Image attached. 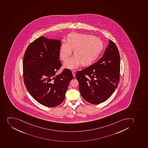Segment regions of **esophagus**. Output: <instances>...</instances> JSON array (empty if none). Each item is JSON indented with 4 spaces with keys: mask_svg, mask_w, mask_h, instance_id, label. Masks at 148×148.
Wrapping results in <instances>:
<instances>
[{
    "mask_svg": "<svg viewBox=\"0 0 148 148\" xmlns=\"http://www.w3.org/2000/svg\"><path fill=\"white\" fill-rule=\"evenodd\" d=\"M72 74L73 75V77H75V74H76V71H75V70H73V71H72Z\"/></svg>",
    "mask_w": 148,
    "mask_h": 148,
    "instance_id": "esophagus-1",
    "label": "esophagus"
}]
</instances>
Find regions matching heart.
<instances>
[{
	"mask_svg": "<svg viewBox=\"0 0 148 148\" xmlns=\"http://www.w3.org/2000/svg\"><path fill=\"white\" fill-rule=\"evenodd\" d=\"M104 47L103 41L95 36L88 34L72 33L68 35L60 49V58L63 61L68 60L72 54L75 56L67 60L64 66L73 69L82 63L84 66L92 64L99 57Z\"/></svg>",
	"mask_w": 148,
	"mask_h": 148,
	"instance_id": "1",
	"label": "heart"
}]
</instances>
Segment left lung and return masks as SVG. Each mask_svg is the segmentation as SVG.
Listing matches in <instances>:
<instances>
[{
	"mask_svg": "<svg viewBox=\"0 0 148 148\" xmlns=\"http://www.w3.org/2000/svg\"><path fill=\"white\" fill-rule=\"evenodd\" d=\"M119 71V52L114 42L109 39V45L101 58L76 73L83 98L93 104L106 101L118 87Z\"/></svg>",
	"mask_w": 148,
	"mask_h": 148,
	"instance_id": "1",
	"label": "left lung"
}]
</instances>
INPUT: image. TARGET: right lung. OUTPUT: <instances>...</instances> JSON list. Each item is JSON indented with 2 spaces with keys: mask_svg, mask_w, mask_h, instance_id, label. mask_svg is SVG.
<instances>
[{
  "mask_svg": "<svg viewBox=\"0 0 148 148\" xmlns=\"http://www.w3.org/2000/svg\"><path fill=\"white\" fill-rule=\"evenodd\" d=\"M61 45L60 40L41 36L29 45L23 58L26 88L37 101L48 107H54L63 101L69 82L73 78L67 69L56 75L62 66Z\"/></svg>",
  "mask_w": 148,
  "mask_h": 148,
  "instance_id": "add662e5",
  "label": "right lung"
}]
</instances>
